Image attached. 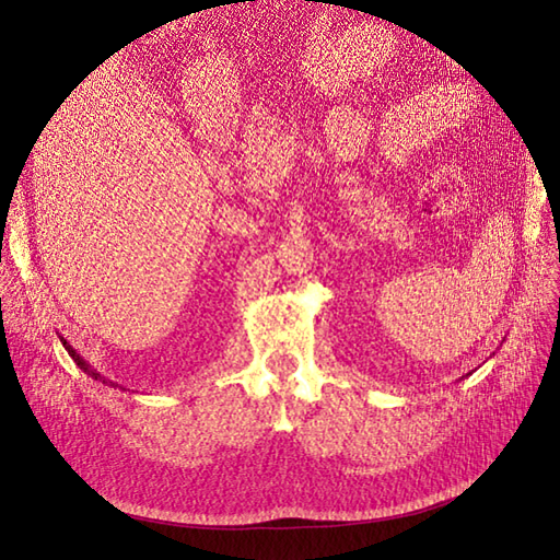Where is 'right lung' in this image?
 Returning a JSON list of instances; mask_svg holds the SVG:
<instances>
[{
  "mask_svg": "<svg viewBox=\"0 0 560 560\" xmlns=\"http://www.w3.org/2000/svg\"><path fill=\"white\" fill-rule=\"evenodd\" d=\"M61 342H63V347L68 349V354L74 359V363H77V365H79V368H81V370H83L88 376H93L95 381H102V384H108V386L117 388V384H113V381H108L106 376H102V374H100V372H97V370H95L91 363H85V359H81V357L77 354V349H74V347L68 342V340H63V338H61ZM122 390H127V388H122Z\"/></svg>",
  "mask_w": 560,
  "mask_h": 560,
  "instance_id": "right-lung-1",
  "label": "right lung"
}]
</instances>
